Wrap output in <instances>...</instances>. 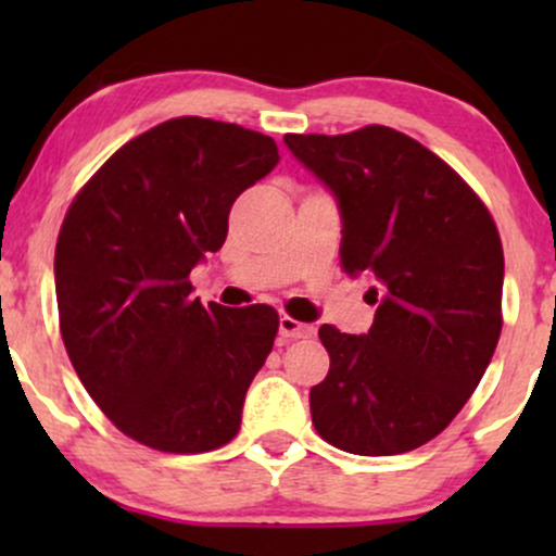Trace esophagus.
<instances>
[{
	"instance_id": "1",
	"label": "esophagus",
	"mask_w": 556,
	"mask_h": 556,
	"mask_svg": "<svg viewBox=\"0 0 556 556\" xmlns=\"http://www.w3.org/2000/svg\"><path fill=\"white\" fill-rule=\"evenodd\" d=\"M311 334H314V327H308V324H300L292 316H279V337L282 340H305Z\"/></svg>"
}]
</instances>
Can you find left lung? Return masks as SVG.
Here are the masks:
<instances>
[{"label": "left lung", "mask_w": 556, "mask_h": 556, "mask_svg": "<svg viewBox=\"0 0 556 556\" xmlns=\"http://www.w3.org/2000/svg\"><path fill=\"white\" fill-rule=\"evenodd\" d=\"M285 143L337 198L342 269L379 282L368 334L318 329L331 363L311 389L316 431L363 457L416 450L463 410L500 342L494 219L450 164L392 127Z\"/></svg>", "instance_id": "obj_1"}]
</instances>
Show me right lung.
<instances>
[{
    "mask_svg": "<svg viewBox=\"0 0 556 556\" xmlns=\"http://www.w3.org/2000/svg\"><path fill=\"white\" fill-rule=\"evenodd\" d=\"M277 162L256 130L167 119L106 159L67 208L54 253L62 340L86 392L140 444L198 455L240 431L279 316L203 308L188 277L225 245L235 198Z\"/></svg>",
    "mask_w": 556,
    "mask_h": 556,
    "instance_id": "1",
    "label": "right lung"
}]
</instances>
